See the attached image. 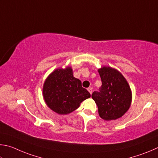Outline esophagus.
Segmentation results:
<instances>
[{
  "instance_id": "esophagus-1",
  "label": "esophagus",
  "mask_w": 158,
  "mask_h": 158,
  "mask_svg": "<svg viewBox=\"0 0 158 158\" xmlns=\"http://www.w3.org/2000/svg\"><path fill=\"white\" fill-rule=\"evenodd\" d=\"M87 90H88V92L90 93V94H92V87H89L87 89Z\"/></svg>"
}]
</instances>
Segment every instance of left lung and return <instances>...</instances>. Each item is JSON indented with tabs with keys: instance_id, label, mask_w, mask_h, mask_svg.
Instances as JSON below:
<instances>
[{
	"instance_id": "left-lung-1",
	"label": "left lung",
	"mask_w": 158,
	"mask_h": 158,
	"mask_svg": "<svg viewBox=\"0 0 158 158\" xmlns=\"http://www.w3.org/2000/svg\"><path fill=\"white\" fill-rule=\"evenodd\" d=\"M102 85L92 98L97 105L99 116L106 121L116 120L128 111L132 92L125 77L117 69L103 66L98 70Z\"/></svg>"
}]
</instances>
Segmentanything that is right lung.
<instances>
[{
  "instance_id": "1",
  "label": "right lung",
  "mask_w": 158,
  "mask_h": 158,
  "mask_svg": "<svg viewBox=\"0 0 158 158\" xmlns=\"http://www.w3.org/2000/svg\"><path fill=\"white\" fill-rule=\"evenodd\" d=\"M90 94L73 77L70 66L57 69L47 77L43 86V97L50 109L59 114H68L78 108Z\"/></svg>"
}]
</instances>
